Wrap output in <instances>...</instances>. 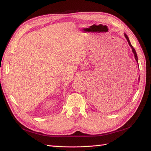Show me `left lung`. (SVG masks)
<instances>
[{"label":"left lung","instance_id":"1","mask_svg":"<svg viewBox=\"0 0 151 151\" xmlns=\"http://www.w3.org/2000/svg\"><path fill=\"white\" fill-rule=\"evenodd\" d=\"M124 36H125V37H126V39H127V41H128V42H129V45H130V47H131V48H132V52H133V53H134V58H135V59H136V61L138 63V57H137V52H136V50H135V49L134 48L132 47V46L131 45V42H130V40H129V37H127V35H126V34H124ZM139 79H140V78H139Z\"/></svg>","mask_w":151,"mask_h":151}]
</instances>
